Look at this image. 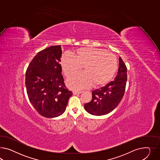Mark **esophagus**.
Here are the masks:
<instances>
[{
    "label": "esophagus",
    "instance_id": "1",
    "mask_svg": "<svg viewBox=\"0 0 160 160\" xmlns=\"http://www.w3.org/2000/svg\"><path fill=\"white\" fill-rule=\"evenodd\" d=\"M81 93H82L81 91H73V95H78V94H81Z\"/></svg>",
    "mask_w": 160,
    "mask_h": 160
}]
</instances>
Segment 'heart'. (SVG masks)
Masks as SVG:
<instances>
[{"mask_svg":"<svg viewBox=\"0 0 160 160\" xmlns=\"http://www.w3.org/2000/svg\"><path fill=\"white\" fill-rule=\"evenodd\" d=\"M61 68L66 77L79 71L83 66V73L69 78L67 86L72 90H80L94 86H103L109 82L117 71L118 61L115 55L107 50L96 48L82 47L74 52V56L63 54Z\"/></svg>","mask_w":160,"mask_h":160,"instance_id":"heart-1","label":"heart"}]
</instances>
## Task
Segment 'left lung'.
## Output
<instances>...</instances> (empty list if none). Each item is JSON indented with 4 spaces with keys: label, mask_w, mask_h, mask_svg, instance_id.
Returning a JSON list of instances; mask_svg holds the SVG:
<instances>
[{
    "label": "left lung",
    "mask_w": 160,
    "mask_h": 160,
    "mask_svg": "<svg viewBox=\"0 0 160 160\" xmlns=\"http://www.w3.org/2000/svg\"><path fill=\"white\" fill-rule=\"evenodd\" d=\"M116 78L106 86L92 91V99L84 104V109L95 116L106 115L112 111L122 99L127 82V68L121 57Z\"/></svg>",
    "instance_id": "obj_1"
}]
</instances>
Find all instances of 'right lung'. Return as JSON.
<instances>
[{"mask_svg": "<svg viewBox=\"0 0 160 160\" xmlns=\"http://www.w3.org/2000/svg\"><path fill=\"white\" fill-rule=\"evenodd\" d=\"M62 53L61 45L43 49L34 56L26 71L28 98L35 110L45 118L63 114L73 94L66 88L61 73Z\"/></svg>", "mask_w": 160, "mask_h": 160, "instance_id": "obj_1", "label": "right lung"}]
</instances>
